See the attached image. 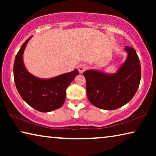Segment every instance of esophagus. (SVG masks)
<instances>
[{"mask_svg":"<svg viewBox=\"0 0 156 156\" xmlns=\"http://www.w3.org/2000/svg\"><path fill=\"white\" fill-rule=\"evenodd\" d=\"M87 69V67L84 65V64H80L78 66V72L80 73H83L84 71H85Z\"/></svg>","mask_w":156,"mask_h":156,"instance_id":"34e87169","label":"esophagus"}]
</instances>
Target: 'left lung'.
<instances>
[{"label": "left lung", "mask_w": 156, "mask_h": 156, "mask_svg": "<svg viewBox=\"0 0 156 156\" xmlns=\"http://www.w3.org/2000/svg\"><path fill=\"white\" fill-rule=\"evenodd\" d=\"M127 58L115 73L107 74L96 70L83 73L87 95L91 103L100 109L114 110L130 101L138 90L141 67L136 50L125 47Z\"/></svg>", "instance_id": "left-lung-1"}]
</instances>
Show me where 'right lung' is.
Listing matches in <instances>:
<instances>
[{
  "label": "right lung",
  "instance_id": "1",
  "mask_svg": "<svg viewBox=\"0 0 156 156\" xmlns=\"http://www.w3.org/2000/svg\"><path fill=\"white\" fill-rule=\"evenodd\" d=\"M32 36L26 41L17 53L14 64L16 87L22 98L31 107L41 112L59 109L64 104L66 89L79 72L77 69L49 79H41L29 73L23 63L25 47Z\"/></svg>",
  "mask_w": 156,
  "mask_h": 156
}]
</instances>
